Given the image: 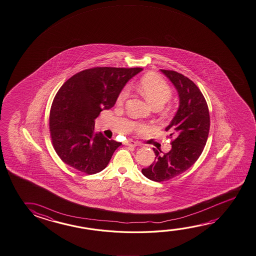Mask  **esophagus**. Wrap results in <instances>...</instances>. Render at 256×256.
Listing matches in <instances>:
<instances>
[{"label":"esophagus","instance_id":"obj_1","mask_svg":"<svg viewBox=\"0 0 256 256\" xmlns=\"http://www.w3.org/2000/svg\"><path fill=\"white\" fill-rule=\"evenodd\" d=\"M124 144H126V146H138V142H136V141H134V140H132V139H128V140H126L125 142H124Z\"/></svg>","mask_w":256,"mask_h":256}]
</instances>
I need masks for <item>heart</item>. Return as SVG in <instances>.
Returning a JSON list of instances; mask_svg holds the SVG:
<instances>
[{
    "label": "heart",
    "instance_id": "heart-1",
    "mask_svg": "<svg viewBox=\"0 0 256 256\" xmlns=\"http://www.w3.org/2000/svg\"><path fill=\"white\" fill-rule=\"evenodd\" d=\"M140 91L144 96L151 102L154 107H162L172 97V90L168 84L159 76H147L142 78L140 86ZM130 96V88H123L118 96V102H123L126 101ZM140 128L144 126H140Z\"/></svg>",
    "mask_w": 256,
    "mask_h": 256
}]
</instances>
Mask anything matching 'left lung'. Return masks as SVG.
<instances>
[{"label":"left lung","instance_id":"1","mask_svg":"<svg viewBox=\"0 0 256 256\" xmlns=\"http://www.w3.org/2000/svg\"><path fill=\"white\" fill-rule=\"evenodd\" d=\"M178 91L180 106L165 130L174 139L167 154L154 148V162L142 168L147 178L156 182L167 181L188 170L200 157L207 142L210 130L208 105L200 89L192 80L174 70H160Z\"/></svg>","mask_w":256,"mask_h":256}]
</instances>
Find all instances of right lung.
<instances>
[{
  "instance_id": "add662e5",
  "label": "right lung",
  "mask_w": 256,
  "mask_h": 256,
  "mask_svg": "<svg viewBox=\"0 0 256 256\" xmlns=\"http://www.w3.org/2000/svg\"><path fill=\"white\" fill-rule=\"evenodd\" d=\"M141 68L96 67L72 76L56 94L50 112L52 142L63 162L88 175L104 170L122 142L94 133V120L114 107Z\"/></svg>"
}]
</instances>
